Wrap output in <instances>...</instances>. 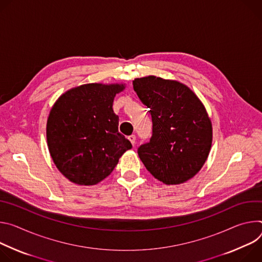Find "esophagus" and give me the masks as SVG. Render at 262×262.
Returning <instances> with one entry per match:
<instances>
[{
    "label": "esophagus",
    "mask_w": 262,
    "mask_h": 262,
    "mask_svg": "<svg viewBox=\"0 0 262 262\" xmlns=\"http://www.w3.org/2000/svg\"><path fill=\"white\" fill-rule=\"evenodd\" d=\"M128 139L130 140V142L133 144V146H134V144H135V140H136V136L135 135H130L129 137H128Z\"/></svg>",
    "instance_id": "esophagus-1"
}]
</instances>
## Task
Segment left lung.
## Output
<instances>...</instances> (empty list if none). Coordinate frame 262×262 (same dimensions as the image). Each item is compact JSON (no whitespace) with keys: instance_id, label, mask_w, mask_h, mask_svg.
Wrapping results in <instances>:
<instances>
[{"instance_id":"obj_1","label":"left lung","mask_w":262,"mask_h":262,"mask_svg":"<svg viewBox=\"0 0 262 262\" xmlns=\"http://www.w3.org/2000/svg\"><path fill=\"white\" fill-rule=\"evenodd\" d=\"M133 89L152 115L150 142L138 156L166 185L181 184L200 171L212 143V124L205 106L185 84L156 76L136 78Z\"/></svg>"}]
</instances>
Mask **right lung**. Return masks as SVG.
Segmentation results:
<instances>
[{
	"instance_id": "right-lung-1",
	"label": "right lung",
	"mask_w": 262,
	"mask_h": 262,
	"mask_svg": "<svg viewBox=\"0 0 262 262\" xmlns=\"http://www.w3.org/2000/svg\"><path fill=\"white\" fill-rule=\"evenodd\" d=\"M125 84L89 83L69 90L54 103L47 121L50 155L62 175L78 185H95L112 172L132 148L119 132L112 104Z\"/></svg>"
}]
</instances>
